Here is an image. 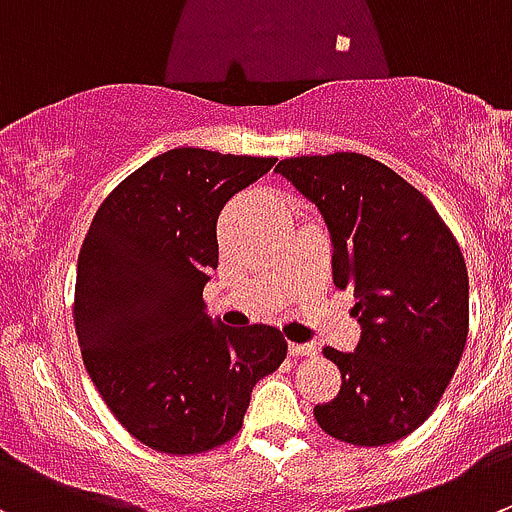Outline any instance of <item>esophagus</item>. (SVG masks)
Masks as SVG:
<instances>
[{"label": "esophagus", "instance_id": "1", "mask_svg": "<svg viewBox=\"0 0 512 512\" xmlns=\"http://www.w3.org/2000/svg\"><path fill=\"white\" fill-rule=\"evenodd\" d=\"M289 354H291V357H314L316 347H314V344H296V342H291L289 344Z\"/></svg>", "mask_w": 512, "mask_h": 512}]
</instances>
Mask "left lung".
I'll return each instance as SVG.
<instances>
[{"mask_svg": "<svg viewBox=\"0 0 512 512\" xmlns=\"http://www.w3.org/2000/svg\"><path fill=\"white\" fill-rule=\"evenodd\" d=\"M276 173L324 216L334 286L354 291L362 324L352 354L324 347L342 389L314 407L316 422L349 445L402 440L440 405L465 349L470 286L460 246L435 206L369 155H301Z\"/></svg>", "mask_w": 512, "mask_h": 512, "instance_id": "1", "label": "left lung"}]
</instances>
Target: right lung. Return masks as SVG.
Segmentation results:
<instances>
[{
  "label": "right lung",
  "mask_w": 512,
  "mask_h": 512,
  "mask_svg": "<svg viewBox=\"0 0 512 512\" xmlns=\"http://www.w3.org/2000/svg\"><path fill=\"white\" fill-rule=\"evenodd\" d=\"M274 163L201 148L155 155L100 203L82 241V362L115 420L165 455L233 440L253 384L286 359L276 326H213L203 304L218 213Z\"/></svg>",
  "instance_id": "right-lung-1"
}]
</instances>
